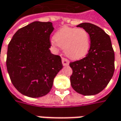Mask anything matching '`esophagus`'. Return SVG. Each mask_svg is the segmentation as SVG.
Instances as JSON below:
<instances>
[{"label": "esophagus", "mask_w": 121, "mask_h": 121, "mask_svg": "<svg viewBox=\"0 0 121 121\" xmlns=\"http://www.w3.org/2000/svg\"><path fill=\"white\" fill-rule=\"evenodd\" d=\"M61 61H62V64H63V66H67L69 65V61L66 58H62V60H61Z\"/></svg>", "instance_id": "1"}]
</instances>
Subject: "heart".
Instances as JSON below:
<instances>
[{"label":"heart","mask_w":121,"mask_h":121,"mask_svg":"<svg viewBox=\"0 0 121 121\" xmlns=\"http://www.w3.org/2000/svg\"><path fill=\"white\" fill-rule=\"evenodd\" d=\"M54 40V45L64 49L65 55L74 60L85 57L91 46L90 35L83 28H61L56 32Z\"/></svg>","instance_id":"heart-1"}]
</instances>
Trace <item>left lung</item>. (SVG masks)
Returning a JSON list of instances; mask_svg holds the SVG:
<instances>
[{
    "label": "left lung",
    "mask_w": 121,
    "mask_h": 121,
    "mask_svg": "<svg viewBox=\"0 0 121 121\" xmlns=\"http://www.w3.org/2000/svg\"><path fill=\"white\" fill-rule=\"evenodd\" d=\"M90 35L91 46L85 57L71 62L72 87L83 95H93L107 86L114 72V53L110 36L90 23L77 26Z\"/></svg>",
    "instance_id": "left-lung-1"
}]
</instances>
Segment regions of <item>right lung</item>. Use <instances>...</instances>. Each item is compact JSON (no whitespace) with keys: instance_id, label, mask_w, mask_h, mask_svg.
I'll list each match as a JSON object with an SVG mask.
<instances>
[{"instance_id":"add662e5","label":"right lung","mask_w":121,"mask_h":121,"mask_svg":"<svg viewBox=\"0 0 121 121\" xmlns=\"http://www.w3.org/2000/svg\"><path fill=\"white\" fill-rule=\"evenodd\" d=\"M51 22H34L19 29L8 45L7 68L16 89L26 96L47 95L63 68L61 57L51 53Z\"/></svg>"}]
</instances>
